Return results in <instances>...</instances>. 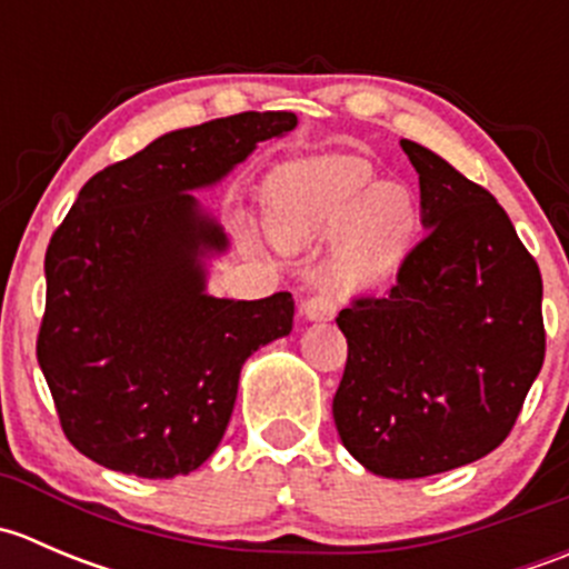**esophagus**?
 <instances>
[{
  "mask_svg": "<svg viewBox=\"0 0 569 569\" xmlns=\"http://www.w3.org/2000/svg\"><path fill=\"white\" fill-rule=\"evenodd\" d=\"M302 311H306V317L313 321L332 319L336 317V300H332V295H327V291H317V295H311L302 302Z\"/></svg>",
  "mask_w": 569,
  "mask_h": 569,
  "instance_id": "1",
  "label": "esophagus"
}]
</instances>
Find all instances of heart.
Here are the masks:
<instances>
[{"label": "heart", "mask_w": 569, "mask_h": 569, "mask_svg": "<svg viewBox=\"0 0 569 569\" xmlns=\"http://www.w3.org/2000/svg\"><path fill=\"white\" fill-rule=\"evenodd\" d=\"M263 206L280 244L313 242L339 231L330 274L343 289L386 280L416 231V203L407 187L377 183L371 162L349 153L280 168L267 181Z\"/></svg>", "instance_id": "heart-1"}]
</instances>
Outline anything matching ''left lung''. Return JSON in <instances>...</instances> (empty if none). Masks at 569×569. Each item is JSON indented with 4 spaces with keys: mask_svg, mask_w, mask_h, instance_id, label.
<instances>
[{
    "mask_svg": "<svg viewBox=\"0 0 569 569\" xmlns=\"http://www.w3.org/2000/svg\"><path fill=\"white\" fill-rule=\"evenodd\" d=\"M429 228L380 297L336 321L347 366L332 396L341 443L371 473L421 479L507 440L545 360L542 274L479 183L401 140Z\"/></svg>",
    "mask_w": 569,
    "mask_h": 569,
    "instance_id": "8db88e82",
    "label": "left lung"
}]
</instances>
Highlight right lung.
<instances>
[{"mask_svg": "<svg viewBox=\"0 0 569 569\" xmlns=\"http://www.w3.org/2000/svg\"><path fill=\"white\" fill-rule=\"evenodd\" d=\"M295 112H239L159 137L99 170L46 248L38 363L79 455L173 479L226 435L242 363L291 332L295 300L203 295L198 258L226 248L189 189L291 131Z\"/></svg>", "mask_w": 569, "mask_h": 569, "instance_id": "add662e5", "label": "right lung"}]
</instances>
